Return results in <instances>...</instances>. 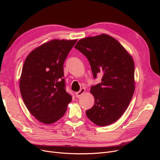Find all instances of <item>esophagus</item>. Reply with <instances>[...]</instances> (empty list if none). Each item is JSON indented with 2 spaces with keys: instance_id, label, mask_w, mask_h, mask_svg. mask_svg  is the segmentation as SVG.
Here are the masks:
<instances>
[{
  "instance_id": "esophagus-1",
  "label": "esophagus",
  "mask_w": 160,
  "mask_h": 160,
  "mask_svg": "<svg viewBox=\"0 0 160 160\" xmlns=\"http://www.w3.org/2000/svg\"><path fill=\"white\" fill-rule=\"evenodd\" d=\"M85 92H86V89H83V88H82L79 91L76 92L75 94H76V96H77V98H79V97H80L83 93H84Z\"/></svg>"
}]
</instances>
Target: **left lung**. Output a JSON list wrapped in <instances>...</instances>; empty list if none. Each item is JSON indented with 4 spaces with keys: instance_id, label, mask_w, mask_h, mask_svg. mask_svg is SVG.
I'll use <instances>...</instances> for the list:
<instances>
[{
    "instance_id": "left-lung-1",
    "label": "left lung",
    "mask_w": 160,
    "mask_h": 160,
    "mask_svg": "<svg viewBox=\"0 0 160 160\" xmlns=\"http://www.w3.org/2000/svg\"><path fill=\"white\" fill-rule=\"evenodd\" d=\"M86 56L94 78L101 73V83L91 87L93 106L88 119L100 127L118 120L127 110L135 91L134 62L119 42L105 33L80 39L74 46Z\"/></svg>"
}]
</instances>
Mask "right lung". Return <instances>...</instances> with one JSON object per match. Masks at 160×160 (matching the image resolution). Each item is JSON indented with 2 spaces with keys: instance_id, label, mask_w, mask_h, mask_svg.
Here are the masks:
<instances>
[{
  "instance_id": "right-lung-1",
  "label": "right lung",
  "mask_w": 160,
  "mask_h": 160,
  "mask_svg": "<svg viewBox=\"0 0 160 160\" xmlns=\"http://www.w3.org/2000/svg\"><path fill=\"white\" fill-rule=\"evenodd\" d=\"M77 39H54L31 51L19 80L21 94L30 113L39 122L52 124L63 116L72 97L65 89L63 63Z\"/></svg>"
}]
</instances>
